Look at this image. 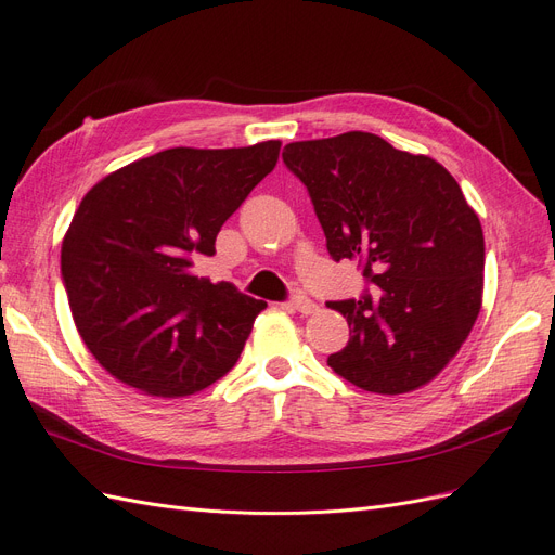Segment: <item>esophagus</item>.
Returning <instances> with one entry per match:
<instances>
[{"instance_id":"esophagus-1","label":"esophagus","mask_w":555,"mask_h":555,"mask_svg":"<svg viewBox=\"0 0 555 555\" xmlns=\"http://www.w3.org/2000/svg\"><path fill=\"white\" fill-rule=\"evenodd\" d=\"M287 306L300 314H314L319 310L314 300H310L308 296H294Z\"/></svg>"}]
</instances>
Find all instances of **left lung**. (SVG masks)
<instances>
[{"mask_svg":"<svg viewBox=\"0 0 555 555\" xmlns=\"http://www.w3.org/2000/svg\"><path fill=\"white\" fill-rule=\"evenodd\" d=\"M282 159L308 188L328 255L359 261L377 289L328 304L351 328L333 373L384 396L428 384L481 308L483 231L459 182L367 131L289 143Z\"/></svg>","mask_w":555,"mask_h":555,"instance_id":"obj_1","label":"left lung"}]
</instances>
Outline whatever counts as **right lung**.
I'll use <instances>...</instances> for the list:
<instances>
[{
	"instance_id": "right-lung-1",
	"label": "right lung",
	"mask_w": 555,
	"mask_h": 555,
	"mask_svg": "<svg viewBox=\"0 0 555 555\" xmlns=\"http://www.w3.org/2000/svg\"><path fill=\"white\" fill-rule=\"evenodd\" d=\"M280 141L171 147L82 196L62 280L82 343L106 373L157 398L206 389L236 365L266 300L198 278L222 224L275 169Z\"/></svg>"
}]
</instances>
